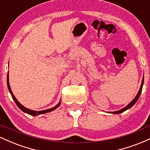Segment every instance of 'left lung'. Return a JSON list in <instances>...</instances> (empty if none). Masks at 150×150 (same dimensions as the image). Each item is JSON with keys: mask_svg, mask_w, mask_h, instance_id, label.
I'll return each mask as SVG.
<instances>
[{"mask_svg": "<svg viewBox=\"0 0 150 150\" xmlns=\"http://www.w3.org/2000/svg\"><path fill=\"white\" fill-rule=\"evenodd\" d=\"M143 82H144V77H143V79H142V84H141V86H140V90H139L138 93H137V95H136V97H135V99H134L133 100H132V101H131V102L130 103V104H129L128 105H127V106H125V108H122V109L119 110V111H113V112H110V113H114V114H116V113H120L123 112V111H126V110H127V109H128V108H131L132 106H133V105L135 104V103H136V101H137V100H138L139 97H140V94H141V92H142V86H143Z\"/></svg>", "mask_w": 150, "mask_h": 150, "instance_id": "1", "label": "left lung"}]
</instances>
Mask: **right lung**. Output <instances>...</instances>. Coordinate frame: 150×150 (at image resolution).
Segmentation results:
<instances>
[{"label": "right lung", "mask_w": 150, "mask_h": 150, "mask_svg": "<svg viewBox=\"0 0 150 150\" xmlns=\"http://www.w3.org/2000/svg\"><path fill=\"white\" fill-rule=\"evenodd\" d=\"M7 84H8V89H9V92H10V94H11L12 97H13V99H14L15 102L16 103L17 106H18V107L22 110V111H24L25 113H28V114H30V115H32V116H37V115L44 114V113H48V112H51V111H53V110L56 109V108H57L58 106H60V104H61V102H59L57 105H56V106H54V107L49 108V109L44 110V111H33V110H30V109H29V108L25 107L24 106H22V105L20 104V103L19 102L18 100H17V99L15 98L14 94H13V93L12 92V90H11V89H10V84H9V77H8V76H7Z\"/></svg>", "instance_id": "obj_1"}]
</instances>
